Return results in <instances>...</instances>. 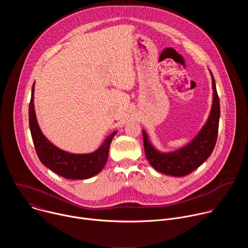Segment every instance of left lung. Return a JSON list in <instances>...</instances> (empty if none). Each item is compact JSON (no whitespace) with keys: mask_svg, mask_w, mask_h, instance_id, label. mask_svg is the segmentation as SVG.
I'll list each match as a JSON object with an SVG mask.
<instances>
[{"mask_svg":"<svg viewBox=\"0 0 248 248\" xmlns=\"http://www.w3.org/2000/svg\"><path fill=\"white\" fill-rule=\"evenodd\" d=\"M210 74L213 88L212 109L206 124L188 144L175 151L160 152L151 144L147 133L142 131L146 158L156 170L168 175L185 176L202 165L213 152L219 129L220 100L211 70Z\"/></svg>","mask_w":248,"mask_h":248,"instance_id":"1","label":"left lung"}]
</instances>
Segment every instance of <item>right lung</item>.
I'll use <instances>...</instances> for the list:
<instances>
[{
	"instance_id": "right-lung-1",
	"label": "right lung",
	"mask_w": 248,
	"mask_h": 248,
	"mask_svg": "<svg viewBox=\"0 0 248 248\" xmlns=\"http://www.w3.org/2000/svg\"><path fill=\"white\" fill-rule=\"evenodd\" d=\"M29 127L35 150L41 163L62 178L69 180H86L99 173L107 163L111 141L117 133V131L111 133L92 153L74 154L58 148L45 137L38 125L34 110V83L29 103Z\"/></svg>"
}]
</instances>
